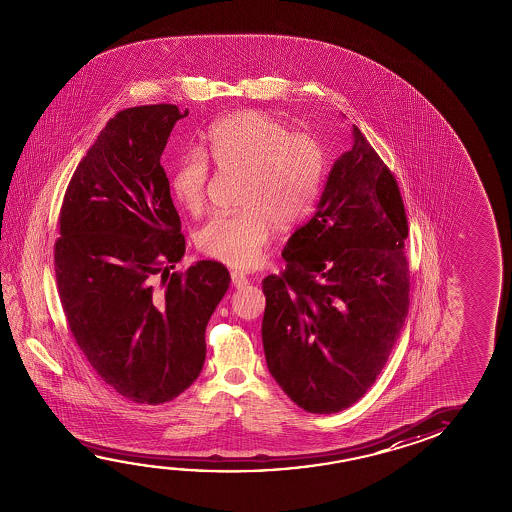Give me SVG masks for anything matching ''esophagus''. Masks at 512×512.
<instances>
[{"instance_id": "esophagus-1", "label": "esophagus", "mask_w": 512, "mask_h": 512, "mask_svg": "<svg viewBox=\"0 0 512 512\" xmlns=\"http://www.w3.org/2000/svg\"><path fill=\"white\" fill-rule=\"evenodd\" d=\"M248 277L241 273V271H232V285H234L235 289H241L244 285H248Z\"/></svg>"}]
</instances>
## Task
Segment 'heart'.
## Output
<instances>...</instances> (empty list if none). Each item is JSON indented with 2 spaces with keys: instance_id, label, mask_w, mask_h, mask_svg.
<instances>
[{
  "instance_id": "heart-1",
  "label": "heart",
  "mask_w": 512,
  "mask_h": 512,
  "mask_svg": "<svg viewBox=\"0 0 512 512\" xmlns=\"http://www.w3.org/2000/svg\"><path fill=\"white\" fill-rule=\"evenodd\" d=\"M207 150L216 168L241 173V209L218 214L198 234V248L232 268H252L273 234L296 227L318 200L327 153L316 135L291 132L259 110H243L210 126ZM209 160L185 151L171 173V193L189 212L202 210Z\"/></svg>"
}]
</instances>
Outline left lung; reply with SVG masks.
Returning a JSON list of instances; mask_svg holds the SVG:
<instances>
[{"instance_id":"1","label":"left lung","mask_w":512,"mask_h":512,"mask_svg":"<svg viewBox=\"0 0 512 512\" xmlns=\"http://www.w3.org/2000/svg\"><path fill=\"white\" fill-rule=\"evenodd\" d=\"M407 235L396 178L353 126L284 271L262 280L269 373L298 407L334 414L375 384L409 314Z\"/></svg>"}]
</instances>
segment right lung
<instances>
[{
  "label": "right lung",
  "instance_id": "obj_1",
  "mask_svg": "<svg viewBox=\"0 0 512 512\" xmlns=\"http://www.w3.org/2000/svg\"><path fill=\"white\" fill-rule=\"evenodd\" d=\"M176 105L118 112L76 166L60 209L55 275L69 330L116 393L143 405L171 402L200 375L205 328L227 293L228 269L185 253L160 155Z\"/></svg>",
  "mask_w": 512,
  "mask_h": 512
}]
</instances>
